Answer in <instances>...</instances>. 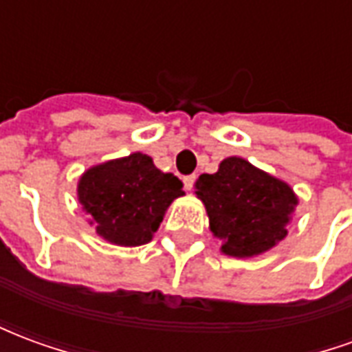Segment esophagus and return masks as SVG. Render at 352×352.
Listing matches in <instances>:
<instances>
[{
    "label": "esophagus",
    "instance_id": "34e87169",
    "mask_svg": "<svg viewBox=\"0 0 352 352\" xmlns=\"http://www.w3.org/2000/svg\"><path fill=\"white\" fill-rule=\"evenodd\" d=\"M194 179H196V175H186L183 179L184 188H186V190H192V186H194Z\"/></svg>",
    "mask_w": 352,
    "mask_h": 352
}]
</instances>
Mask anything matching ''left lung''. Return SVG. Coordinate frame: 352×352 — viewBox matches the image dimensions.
Here are the masks:
<instances>
[{
  "label": "left lung",
  "mask_w": 352,
  "mask_h": 352,
  "mask_svg": "<svg viewBox=\"0 0 352 352\" xmlns=\"http://www.w3.org/2000/svg\"><path fill=\"white\" fill-rule=\"evenodd\" d=\"M194 188L221 252L234 258H252L280 243L298 206L290 184L239 156L224 158L217 173L199 175Z\"/></svg>",
  "instance_id": "1"
}]
</instances>
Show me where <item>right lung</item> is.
<instances>
[{"instance_id": "right-lung-1", "label": "right lung", "mask_w": 352, "mask_h": 352, "mask_svg": "<svg viewBox=\"0 0 352 352\" xmlns=\"http://www.w3.org/2000/svg\"><path fill=\"white\" fill-rule=\"evenodd\" d=\"M184 196L183 183L164 173L151 156L133 153L88 168L77 184V198L88 224L105 241L139 247L153 239L173 199Z\"/></svg>"}]
</instances>
